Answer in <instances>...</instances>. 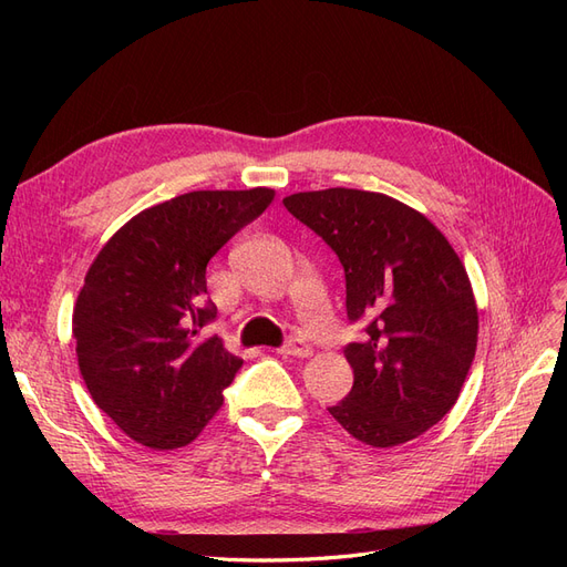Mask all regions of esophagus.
Returning a JSON list of instances; mask_svg holds the SVG:
<instances>
[{
  "mask_svg": "<svg viewBox=\"0 0 567 567\" xmlns=\"http://www.w3.org/2000/svg\"><path fill=\"white\" fill-rule=\"evenodd\" d=\"M279 352H281L284 357H310V354H312V348L305 346V342H302L300 338H290Z\"/></svg>",
  "mask_w": 567,
  "mask_h": 567,
  "instance_id": "obj_1",
  "label": "esophagus"
}]
</instances>
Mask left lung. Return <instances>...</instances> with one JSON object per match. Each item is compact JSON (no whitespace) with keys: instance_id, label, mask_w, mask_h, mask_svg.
I'll use <instances>...</instances> for the list:
<instances>
[{"instance_id":"obj_1","label":"left lung","mask_w":567,"mask_h":567,"mask_svg":"<svg viewBox=\"0 0 567 567\" xmlns=\"http://www.w3.org/2000/svg\"><path fill=\"white\" fill-rule=\"evenodd\" d=\"M346 269L348 317L367 340L346 357L354 385L329 414L369 447H400L447 416L477 348V305L461 257L411 205L362 188L284 198Z\"/></svg>"}]
</instances>
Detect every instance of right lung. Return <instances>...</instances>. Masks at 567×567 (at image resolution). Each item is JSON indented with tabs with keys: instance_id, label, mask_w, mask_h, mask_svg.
Wrapping results in <instances>:
<instances>
[{
	"instance_id": "1",
	"label": "right lung",
	"mask_w": 567,
	"mask_h": 567,
	"mask_svg": "<svg viewBox=\"0 0 567 567\" xmlns=\"http://www.w3.org/2000/svg\"><path fill=\"white\" fill-rule=\"evenodd\" d=\"M274 194L175 196L125 221L94 257L73 310L78 367L96 406L144 447H186L225 404L244 359L217 336L196 340L215 319L205 267Z\"/></svg>"
}]
</instances>
